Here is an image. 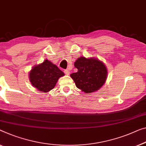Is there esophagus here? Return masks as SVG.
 <instances>
[{"mask_svg": "<svg viewBox=\"0 0 146 146\" xmlns=\"http://www.w3.org/2000/svg\"><path fill=\"white\" fill-rule=\"evenodd\" d=\"M64 73L66 75H69V74H70V71H69L68 69H66V70L64 71Z\"/></svg>", "mask_w": 146, "mask_h": 146, "instance_id": "34e87169", "label": "esophagus"}]
</instances>
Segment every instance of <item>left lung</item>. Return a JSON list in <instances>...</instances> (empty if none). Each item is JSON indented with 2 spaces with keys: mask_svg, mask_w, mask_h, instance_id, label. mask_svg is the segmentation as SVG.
Here are the masks:
<instances>
[{
  "mask_svg": "<svg viewBox=\"0 0 146 146\" xmlns=\"http://www.w3.org/2000/svg\"><path fill=\"white\" fill-rule=\"evenodd\" d=\"M77 72L70 76L76 86L85 93L96 92L105 84L108 78L106 65L96 58L80 57L74 63Z\"/></svg>",
  "mask_w": 146,
  "mask_h": 146,
  "instance_id": "obj_1",
  "label": "left lung"
}]
</instances>
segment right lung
Returning <instances> with one entry per match:
<instances>
[{
  "instance_id": "add662e5",
  "label": "right lung",
  "mask_w": 146,
  "mask_h": 146,
  "mask_svg": "<svg viewBox=\"0 0 146 146\" xmlns=\"http://www.w3.org/2000/svg\"><path fill=\"white\" fill-rule=\"evenodd\" d=\"M64 73L48 60L35 65L29 71V79L35 88L43 92H50L55 87L59 78Z\"/></svg>"
}]
</instances>
